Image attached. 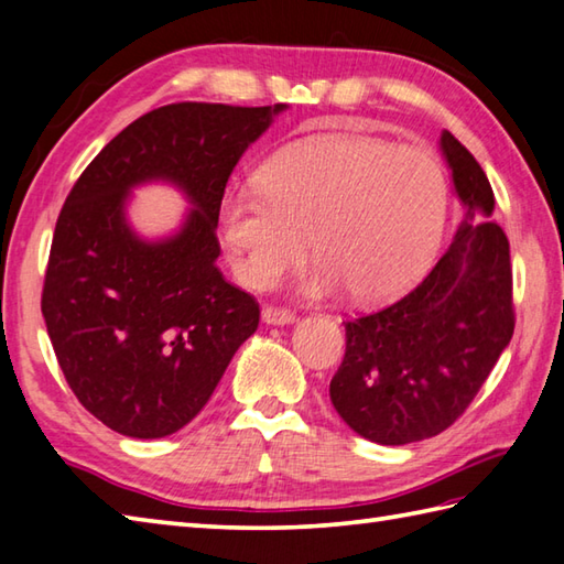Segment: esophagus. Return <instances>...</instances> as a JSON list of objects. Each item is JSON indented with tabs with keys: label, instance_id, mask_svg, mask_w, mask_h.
<instances>
[{
	"label": "esophagus",
	"instance_id": "esophagus-1",
	"mask_svg": "<svg viewBox=\"0 0 564 564\" xmlns=\"http://www.w3.org/2000/svg\"><path fill=\"white\" fill-rule=\"evenodd\" d=\"M296 318V314L292 312V308L286 306H265L262 308V321L265 324H272V326H284V324H292V321Z\"/></svg>",
	"mask_w": 564,
	"mask_h": 564
}]
</instances>
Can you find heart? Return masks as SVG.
Listing matches in <instances>:
<instances>
[{
    "label": "heart",
    "instance_id": "b5f03b06",
    "mask_svg": "<svg viewBox=\"0 0 564 564\" xmlns=\"http://www.w3.org/2000/svg\"><path fill=\"white\" fill-rule=\"evenodd\" d=\"M451 206L441 160L423 148L336 135L294 145L262 167L258 194L228 192L218 231L236 278L270 290L306 256L314 292L392 296L429 265Z\"/></svg>",
    "mask_w": 564,
    "mask_h": 564
}]
</instances>
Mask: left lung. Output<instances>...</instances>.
Returning <instances> with one entry per match:
<instances>
[{
    "label": "left lung",
    "mask_w": 564,
    "mask_h": 564,
    "mask_svg": "<svg viewBox=\"0 0 564 564\" xmlns=\"http://www.w3.org/2000/svg\"><path fill=\"white\" fill-rule=\"evenodd\" d=\"M441 145L467 206L465 221L409 294L346 321V355L330 379L340 419L379 445L426 441L451 429L516 326L509 238L489 221V180L451 131H443Z\"/></svg>",
    "instance_id": "8db88e82"
}]
</instances>
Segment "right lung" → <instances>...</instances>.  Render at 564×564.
I'll return each instance as SVG.
<instances>
[{"label":"right lung","instance_id":"obj_1","mask_svg":"<svg viewBox=\"0 0 564 564\" xmlns=\"http://www.w3.org/2000/svg\"><path fill=\"white\" fill-rule=\"evenodd\" d=\"M282 109H153L111 138L67 194L41 312L73 394L111 431L163 438L187 426L256 333V296L216 268V224L240 155ZM148 178L175 181L195 204L183 231L160 245L122 218L128 189Z\"/></svg>","mask_w":564,"mask_h":564}]
</instances>
